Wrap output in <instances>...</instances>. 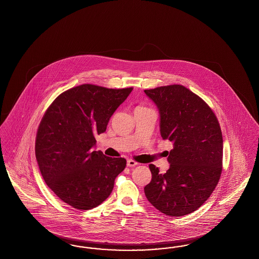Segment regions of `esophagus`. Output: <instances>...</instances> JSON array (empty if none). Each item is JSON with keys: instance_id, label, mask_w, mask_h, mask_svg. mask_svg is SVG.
<instances>
[{"instance_id": "obj_1", "label": "esophagus", "mask_w": 259, "mask_h": 259, "mask_svg": "<svg viewBox=\"0 0 259 259\" xmlns=\"http://www.w3.org/2000/svg\"><path fill=\"white\" fill-rule=\"evenodd\" d=\"M137 164H138V162L134 161L132 159H128V160H127V166H128V167H135Z\"/></svg>"}]
</instances>
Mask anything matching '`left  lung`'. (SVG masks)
I'll use <instances>...</instances> for the list:
<instances>
[{
	"mask_svg": "<svg viewBox=\"0 0 259 259\" xmlns=\"http://www.w3.org/2000/svg\"><path fill=\"white\" fill-rule=\"evenodd\" d=\"M159 112V131L172 141L169 169L150 164L144 187L150 203L170 217L196 211L211 196L222 171L223 140L219 120L197 95L180 84L144 90Z\"/></svg>",
	"mask_w": 259,
	"mask_h": 259,
	"instance_id": "left-lung-1",
	"label": "left lung"
}]
</instances>
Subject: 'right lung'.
<instances>
[{"label": "right lung", "instance_id": "obj_1", "mask_svg": "<svg viewBox=\"0 0 259 259\" xmlns=\"http://www.w3.org/2000/svg\"><path fill=\"white\" fill-rule=\"evenodd\" d=\"M132 90L78 85L60 95L41 118L35 144L39 171L56 196L73 208L90 210L102 203L124 170L125 158L93 148L95 136L106 131Z\"/></svg>", "mask_w": 259, "mask_h": 259}]
</instances>
